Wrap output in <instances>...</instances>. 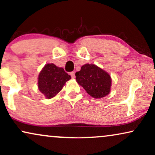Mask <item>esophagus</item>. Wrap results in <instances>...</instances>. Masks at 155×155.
Here are the masks:
<instances>
[{"instance_id":"34e87169","label":"esophagus","mask_w":155,"mask_h":155,"mask_svg":"<svg viewBox=\"0 0 155 155\" xmlns=\"http://www.w3.org/2000/svg\"><path fill=\"white\" fill-rule=\"evenodd\" d=\"M70 75L71 76V77L73 78V79H74V78H75V72L71 71V73H70Z\"/></svg>"}]
</instances>
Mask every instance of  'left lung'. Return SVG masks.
Listing matches in <instances>:
<instances>
[{
  "label": "left lung",
  "instance_id": "left-lung-1",
  "mask_svg": "<svg viewBox=\"0 0 155 155\" xmlns=\"http://www.w3.org/2000/svg\"><path fill=\"white\" fill-rule=\"evenodd\" d=\"M75 76L77 83L95 98H103L110 93V75L95 64H86L82 66Z\"/></svg>",
  "mask_w": 155,
  "mask_h": 155
}]
</instances>
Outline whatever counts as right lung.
<instances>
[{"instance_id":"1","label":"right lung","mask_w":155,"mask_h":155,"mask_svg":"<svg viewBox=\"0 0 155 155\" xmlns=\"http://www.w3.org/2000/svg\"><path fill=\"white\" fill-rule=\"evenodd\" d=\"M70 79L71 76L63 68L57 67L54 64H47L39 74V90L46 98H51L60 91Z\"/></svg>"}]
</instances>
